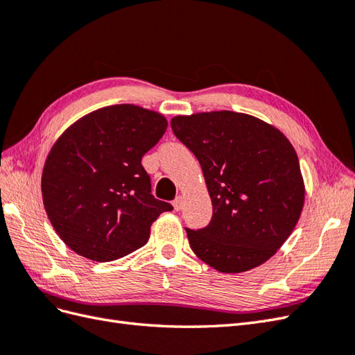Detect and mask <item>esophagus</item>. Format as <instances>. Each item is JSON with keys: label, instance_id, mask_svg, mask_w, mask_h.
<instances>
[{"label": "esophagus", "instance_id": "obj_1", "mask_svg": "<svg viewBox=\"0 0 355 355\" xmlns=\"http://www.w3.org/2000/svg\"><path fill=\"white\" fill-rule=\"evenodd\" d=\"M173 207H175V210H176V211L182 210V207H184V197H182V196H178V197L175 198V201H173Z\"/></svg>", "mask_w": 355, "mask_h": 355}]
</instances>
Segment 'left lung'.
<instances>
[{"mask_svg":"<svg viewBox=\"0 0 355 355\" xmlns=\"http://www.w3.org/2000/svg\"><path fill=\"white\" fill-rule=\"evenodd\" d=\"M170 124L197 157L213 206L206 228H187L192 252L227 274L266 262L292 234L304 207L293 145L274 125L234 111L178 115Z\"/></svg>","mask_w":355,"mask_h":355,"instance_id":"obj_1","label":"left lung"}]
</instances>
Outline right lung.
<instances>
[{
	"instance_id": "obj_1",
	"label": "right lung",
	"mask_w": 355,
	"mask_h": 355,
	"mask_svg": "<svg viewBox=\"0 0 355 355\" xmlns=\"http://www.w3.org/2000/svg\"><path fill=\"white\" fill-rule=\"evenodd\" d=\"M167 128L159 112L124 103L69 125L47 155L42 202L62 241L80 256L111 262L146 244L171 204L151 194L142 157Z\"/></svg>"
}]
</instances>
